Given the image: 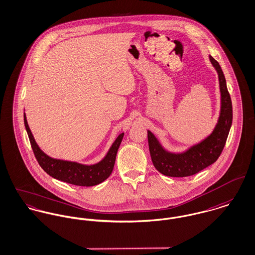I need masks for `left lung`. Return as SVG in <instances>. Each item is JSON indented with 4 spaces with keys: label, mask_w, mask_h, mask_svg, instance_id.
Wrapping results in <instances>:
<instances>
[{
    "label": "left lung",
    "mask_w": 255,
    "mask_h": 255,
    "mask_svg": "<svg viewBox=\"0 0 255 255\" xmlns=\"http://www.w3.org/2000/svg\"><path fill=\"white\" fill-rule=\"evenodd\" d=\"M209 60L218 74L221 93V107L213 131L200 143L191 146L182 153L166 151L155 135L148 130L150 155L154 166L163 175L185 177L203 170L219 158L228 137L233 120V109L226 80L219 63L209 55Z\"/></svg>",
    "instance_id": "obj_1"
}]
</instances>
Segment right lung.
<instances>
[{"label":"right lung","mask_w":255,"mask_h":255,"mask_svg":"<svg viewBox=\"0 0 255 255\" xmlns=\"http://www.w3.org/2000/svg\"><path fill=\"white\" fill-rule=\"evenodd\" d=\"M24 125L28 133L29 140L34 152V155L41 167L51 177L77 186H94L106 180L113 171L116 161L117 152L124 137V132L121 133L113 142L106 156L97 163L83 164L76 162H69L50 158L44 153L30 130L26 116L24 113Z\"/></svg>","instance_id":"right-lung-1"}]
</instances>
